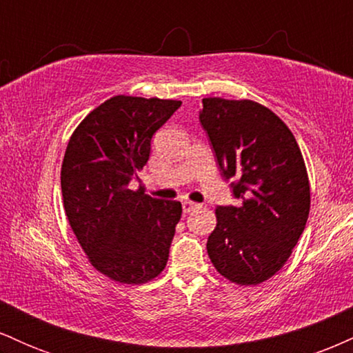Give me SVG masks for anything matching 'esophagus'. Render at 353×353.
<instances>
[{
    "instance_id": "obj_1",
    "label": "esophagus",
    "mask_w": 353,
    "mask_h": 353,
    "mask_svg": "<svg viewBox=\"0 0 353 353\" xmlns=\"http://www.w3.org/2000/svg\"><path fill=\"white\" fill-rule=\"evenodd\" d=\"M197 208H199V204H196V202H190V201L182 202V210H184V214H189L190 210H194Z\"/></svg>"
}]
</instances>
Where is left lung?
<instances>
[{
	"label": "left lung",
	"mask_w": 353,
	"mask_h": 353,
	"mask_svg": "<svg viewBox=\"0 0 353 353\" xmlns=\"http://www.w3.org/2000/svg\"><path fill=\"white\" fill-rule=\"evenodd\" d=\"M199 119L241 199L216 209L210 262L228 281L257 285L282 269L305 229L310 184L301 148L281 117L250 99L204 98Z\"/></svg>",
	"instance_id": "obj_1"
}]
</instances>
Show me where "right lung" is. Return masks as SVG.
Returning <instances> with one entry per match:
<instances>
[{
    "label": "right lung",
    "instance_id": "add662e5",
    "mask_svg": "<svg viewBox=\"0 0 353 353\" xmlns=\"http://www.w3.org/2000/svg\"><path fill=\"white\" fill-rule=\"evenodd\" d=\"M181 104L114 96L68 143L61 165L68 221L91 265L114 282L145 283L168 264L181 202L154 199L129 182L148 163L152 134Z\"/></svg>",
    "mask_w": 353,
    "mask_h": 353
}]
</instances>
